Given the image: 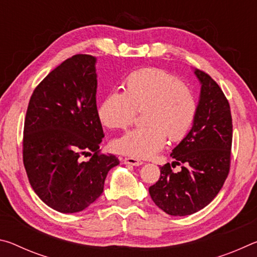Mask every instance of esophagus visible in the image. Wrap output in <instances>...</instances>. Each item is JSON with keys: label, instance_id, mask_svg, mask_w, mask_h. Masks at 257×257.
I'll use <instances>...</instances> for the list:
<instances>
[{"label": "esophagus", "instance_id": "1", "mask_svg": "<svg viewBox=\"0 0 257 257\" xmlns=\"http://www.w3.org/2000/svg\"><path fill=\"white\" fill-rule=\"evenodd\" d=\"M122 162L124 163V164H130V165H135V167H138V165H142L143 163V161H141V160H138V159H135V158H124L123 160H122Z\"/></svg>", "mask_w": 257, "mask_h": 257}]
</instances>
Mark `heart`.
<instances>
[{
    "instance_id": "heart-1",
    "label": "heart",
    "mask_w": 257,
    "mask_h": 257,
    "mask_svg": "<svg viewBox=\"0 0 257 257\" xmlns=\"http://www.w3.org/2000/svg\"><path fill=\"white\" fill-rule=\"evenodd\" d=\"M124 92L106 95L98 106V118L110 129H124L136 113L145 125L125 133L112 143L113 150L137 159H149L171 142L184 138L197 115V101L188 86L172 73L144 68L125 78Z\"/></svg>"
}]
</instances>
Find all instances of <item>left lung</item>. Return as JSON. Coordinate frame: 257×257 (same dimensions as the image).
<instances>
[{"label":"left lung","mask_w":257,"mask_h":257,"mask_svg":"<svg viewBox=\"0 0 257 257\" xmlns=\"http://www.w3.org/2000/svg\"><path fill=\"white\" fill-rule=\"evenodd\" d=\"M201 82L197 115L187 136L173 149L175 162L160 167V179L150 187L156 206L170 215L193 214L208 205L229 175L232 119L227 97L211 76L195 70ZM181 165L179 173L171 167Z\"/></svg>","instance_id":"1"}]
</instances>
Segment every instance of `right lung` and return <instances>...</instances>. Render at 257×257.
<instances>
[{
	"instance_id": "add662e5",
	"label": "right lung",
	"mask_w": 257,
	"mask_h": 257,
	"mask_svg": "<svg viewBox=\"0 0 257 257\" xmlns=\"http://www.w3.org/2000/svg\"><path fill=\"white\" fill-rule=\"evenodd\" d=\"M95 63L88 54L63 61L35 88L26 113L23 158L30 186L61 213L80 212L96 201L107 172L120 163L99 153L104 133Z\"/></svg>"
}]
</instances>
